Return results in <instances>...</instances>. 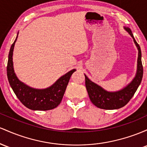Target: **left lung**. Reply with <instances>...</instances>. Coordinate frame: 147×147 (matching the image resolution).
<instances>
[{"label":"left lung","instance_id":"left-lung-1","mask_svg":"<svg viewBox=\"0 0 147 147\" xmlns=\"http://www.w3.org/2000/svg\"><path fill=\"white\" fill-rule=\"evenodd\" d=\"M125 30L131 36L138 50L137 72L134 78L126 87L116 92L105 90L100 85L92 82L85 74V86L89 97L92 103L97 108L105 110L119 109L128 103L141 83L143 76V67L142 64V53L139 44L137 43L131 30L128 27H123Z\"/></svg>","mask_w":147,"mask_h":147}]
</instances>
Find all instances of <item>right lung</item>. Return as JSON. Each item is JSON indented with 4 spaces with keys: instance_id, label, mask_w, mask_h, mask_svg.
<instances>
[{
    "instance_id": "1",
    "label": "right lung",
    "mask_w": 147,
    "mask_h": 147,
    "mask_svg": "<svg viewBox=\"0 0 147 147\" xmlns=\"http://www.w3.org/2000/svg\"><path fill=\"white\" fill-rule=\"evenodd\" d=\"M11 44L7 67L8 81L17 98L26 108L32 110H49L58 106L61 103L69 79L76 69H74L61 76L51 86L45 89H36L21 82L16 76L13 66V51L17 39Z\"/></svg>"
}]
</instances>
